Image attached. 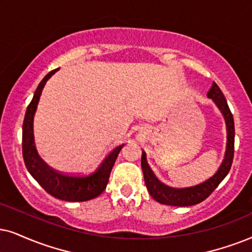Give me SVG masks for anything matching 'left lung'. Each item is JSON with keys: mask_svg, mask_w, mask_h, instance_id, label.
Returning a JSON list of instances; mask_svg holds the SVG:
<instances>
[{"mask_svg": "<svg viewBox=\"0 0 252 252\" xmlns=\"http://www.w3.org/2000/svg\"><path fill=\"white\" fill-rule=\"evenodd\" d=\"M207 96L214 101L216 106L222 113L224 117L225 126H227V148H225V154L222 164L220 165L219 170L216 171L214 176L207 179L203 183L195 185L192 187H185V189H174L165 185L157 179L155 173L150 168L148 161H146V154L143 151L142 154V170L144 174V181L146 185L150 195H151L156 201L163 205L168 206H193L200 203L207 199L213 193L220 183L224 179L228 174L232 164V158H234V143H235V126L234 117L229 106L225 100L223 93L215 82H213L211 89L207 93Z\"/></svg>", "mask_w": 252, "mask_h": 252, "instance_id": "8db88e82", "label": "left lung"}]
</instances>
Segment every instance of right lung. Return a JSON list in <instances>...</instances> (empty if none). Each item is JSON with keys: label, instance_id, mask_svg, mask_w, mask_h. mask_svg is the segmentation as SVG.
I'll use <instances>...</instances> for the list:
<instances>
[{"label": "right lung", "instance_id": "add662e5", "mask_svg": "<svg viewBox=\"0 0 252 252\" xmlns=\"http://www.w3.org/2000/svg\"><path fill=\"white\" fill-rule=\"evenodd\" d=\"M57 71L58 68L51 71L40 81L34 92L32 100L28 106L27 113H25L23 132H22V150H23L24 164L33 179L52 196L71 202L88 201V200L98 196L106 189L111 168L115 164L117 156L124 144L116 146L94 171L86 174L62 173V172L50 167L39 157L36 145H34L33 116L44 86Z\"/></svg>", "mask_w": 252, "mask_h": 252}]
</instances>
